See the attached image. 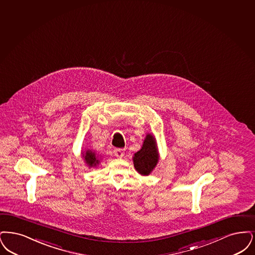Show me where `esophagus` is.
I'll list each match as a JSON object with an SVG mask.
<instances>
[{
    "label": "esophagus",
    "mask_w": 255,
    "mask_h": 255,
    "mask_svg": "<svg viewBox=\"0 0 255 255\" xmlns=\"http://www.w3.org/2000/svg\"><path fill=\"white\" fill-rule=\"evenodd\" d=\"M113 153H114V155L116 156V157L121 158L125 154V151H124L123 148H114Z\"/></svg>",
    "instance_id": "obj_1"
}]
</instances>
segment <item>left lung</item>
Wrapping results in <instances>:
<instances>
[{"label": "left lung", "mask_w": 255, "mask_h": 255, "mask_svg": "<svg viewBox=\"0 0 255 255\" xmlns=\"http://www.w3.org/2000/svg\"><path fill=\"white\" fill-rule=\"evenodd\" d=\"M159 160L155 139L151 134H147L142 148L133 157V164L136 170L142 175H148L155 167Z\"/></svg>", "instance_id": "left-lung-1"}]
</instances>
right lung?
<instances>
[{"instance_id": "add662e5", "label": "right lung", "mask_w": 255, "mask_h": 255, "mask_svg": "<svg viewBox=\"0 0 255 255\" xmlns=\"http://www.w3.org/2000/svg\"><path fill=\"white\" fill-rule=\"evenodd\" d=\"M83 155L85 157V160H86V162L89 166H96L99 163V160H97L95 153L92 152V151H89H89L86 152V154H83Z\"/></svg>"}]
</instances>
